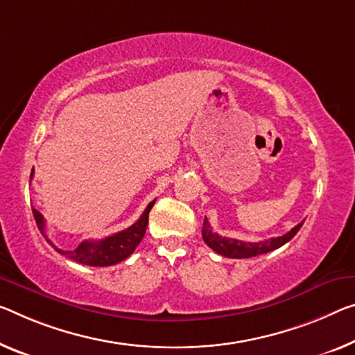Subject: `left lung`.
Returning a JSON list of instances; mask_svg holds the SVG:
<instances>
[{"instance_id": "obj_1", "label": "left lung", "mask_w": 355, "mask_h": 355, "mask_svg": "<svg viewBox=\"0 0 355 355\" xmlns=\"http://www.w3.org/2000/svg\"><path fill=\"white\" fill-rule=\"evenodd\" d=\"M302 225L303 222H300L298 225L293 227L292 230L287 232L286 234H282V236L263 239V241H259V243H246V241H239V239L220 236L219 233H214L212 232L208 219L205 217L201 234H203L205 243L208 244L212 250H216L217 254L223 255V257L249 259V257H257V255L271 252V250L284 246L287 241H291V239L295 236L300 228H302Z\"/></svg>"}]
</instances>
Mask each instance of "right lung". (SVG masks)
Wrapping results in <instances>:
<instances>
[{"mask_svg": "<svg viewBox=\"0 0 355 355\" xmlns=\"http://www.w3.org/2000/svg\"><path fill=\"white\" fill-rule=\"evenodd\" d=\"M30 178H33V171ZM154 203L155 200L150 201V203L147 205V208L144 209L143 216H141L132 227H128L127 230L114 233L111 236L101 239V241H83L74 250H62L58 249L55 244H52V241L46 234L44 217H42L41 212L35 208H33V216H35L37 228H40L42 236H44L62 255H67L68 259L83 265L111 266L130 257V255L133 254V250L136 249V246L141 243V239L144 238L147 222H149V212L152 209V206H154Z\"/></svg>", "mask_w": 355, "mask_h": 355, "instance_id": "right-lung-1", "label": "right lung"}]
</instances>
